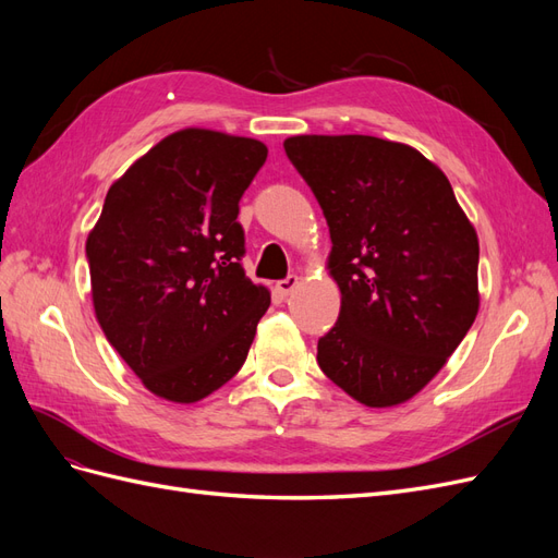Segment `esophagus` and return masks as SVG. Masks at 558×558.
Masks as SVG:
<instances>
[{
  "label": "esophagus",
  "instance_id": "34e87169",
  "mask_svg": "<svg viewBox=\"0 0 558 558\" xmlns=\"http://www.w3.org/2000/svg\"><path fill=\"white\" fill-rule=\"evenodd\" d=\"M298 286H300V277L298 275H289L286 279L277 281V291L286 298V295H291L298 289Z\"/></svg>",
  "mask_w": 558,
  "mask_h": 558
}]
</instances>
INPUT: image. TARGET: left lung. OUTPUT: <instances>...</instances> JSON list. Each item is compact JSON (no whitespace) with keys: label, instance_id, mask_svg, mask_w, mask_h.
Masks as SVG:
<instances>
[{"label":"left lung","instance_id":"obj_1","mask_svg":"<svg viewBox=\"0 0 558 558\" xmlns=\"http://www.w3.org/2000/svg\"><path fill=\"white\" fill-rule=\"evenodd\" d=\"M283 148L324 209L342 293L318 367L367 408L408 402L477 316V232L445 172L408 144L298 134Z\"/></svg>","mask_w":558,"mask_h":558}]
</instances>
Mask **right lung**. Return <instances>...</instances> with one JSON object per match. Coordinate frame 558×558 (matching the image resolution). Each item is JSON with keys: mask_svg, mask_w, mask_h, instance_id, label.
<instances>
[{"mask_svg": "<svg viewBox=\"0 0 558 558\" xmlns=\"http://www.w3.org/2000/svg\"><path fill=\"white\" fill-rule=\"evenodd\" d=\"M258 140L185 128L111 183L86 256L95 316L150 393L191 404L240 373L269 307L244 267Z\"/></svg>", "mask_w": 558, "mask_h": 558, "instance_id": "obj_1", "label": "right lung"}]
</instances>
